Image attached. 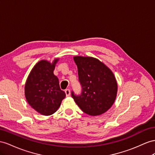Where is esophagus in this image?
<instances>
[{
    "mask_svg": "<svg viewBox=\"0 0 155 155\" xmlns=\"http://www.w3.org/2000/svg\"><path fill=\"white\" fill-rule=\"evenodd\" d=\"M65 92L66 94V96H69L70 94H71V91L69 89H66L65 90Z\"/></svg>",
    "mask_w": 155,
    "mask_h": 155,
    "instance_id": "esophagus-1",
    "label": "esophagus"
}]
</instances>
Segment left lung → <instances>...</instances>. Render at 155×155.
Segmentation results:
<instances>
[{"mask_svg":"<svg viewBox=\"0 0 155 155\" xmlns=\"http://www.w3.org/2000/svg\"><path fill=\"white\" fill-rule=\"evenodd\" d=\"M79 81L82 87L81 96L72 92V97L83 112L90 116L105 113L116 100L118 84L112 71L98 59L74 56Z\"/></svg>","mask_w":155,"mask_h":155,"instance_id":"left-lung-1","label":"left lung"}]
</instances>
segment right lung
I'll return each mask as SVG.
<instances>
[{
	"label": "right lung",
	"mask_w": 155,
	"mask_h": 155,
	"mask_svg": "<svg viewBox=\"0 0 155 155\" xmlns=\"http://www.w3.org/2000/svg\"><path fill=\"white\" fill-rule=\"evenodd\" d=\"M59 58L52 62L46 59L37 62L31 69L25 84V96L29 105L42 115L54 114L61 105L65 93L60 89L54 74Z\"/></svg>",
	"instance_id": "right-lung-1"
}]
</instances>
